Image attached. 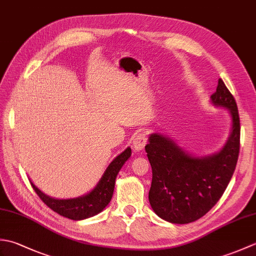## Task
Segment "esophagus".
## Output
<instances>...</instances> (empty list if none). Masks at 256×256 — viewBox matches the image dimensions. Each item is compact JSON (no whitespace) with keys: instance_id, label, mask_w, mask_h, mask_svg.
I'll return each instance as SVG.
<instances>
[{"instance_id":"34e87169","label":"esophagus","mask_w":256,"mask_h":256,"mask_svg":"<svg viewBox=\"0 0 256 256\" xmlns=\"http://www.w3.org/2000/svg\"><path fill=\"white\" fill-rule=\"evenodd\" d=\"M148 142V138H146V135L144 133H140L136 136L133 138V148L134 150L140 152L144 148V146Z\"/></svg>"}]
</instances>
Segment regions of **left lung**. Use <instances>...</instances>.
<instances>
[{
    "label": "left lung",
    "instance_id": "left-lung-1",
    "mask_svg": "<svg viewBox=\"0 0 256 256\" xmlns=\"http://www.w3.org/2000/svg\"><path fill=\"white\" fill-rule=\"evenodd\" d=\"M212 104L226 108L229 138L216 153L197 156L160 133H152L145 146L153 178L148 192L152 209L162 220L186 224L200 219L218 202L234 172L240 150V118L234 98L219 79Z\"/></svg>",
    "mask_w": 256,
    "mask_h": 256
}]
</instances>
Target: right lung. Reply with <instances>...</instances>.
<instances>
[{
    "label": "right lung",
    "mask_w": 256,
    "mask_h": 256,
    "mask_svg": "<svg viewBox=\"0 0 256 256\" xmlns=\"http://www.w3.org/2000/svg\"><path fill=\"white\" fill-rule=\"evenodd\" d=\"M131 148H125L106 167L104 174L102 175L99 182L96 184V186L88 194L79 196V197L76 198L58 199L50 197V196L46 194L44 192H42L30 179V182L36 194L40 196V198L52 210L57 212L58 214L64 216V218L76 221L84 220L100 214L110 204L114 192V186H116V179L118 174L121 170V168L125 162L131 157Z\"/></svg>",
    "instance_id": "add662e5"
}]
</instances>
